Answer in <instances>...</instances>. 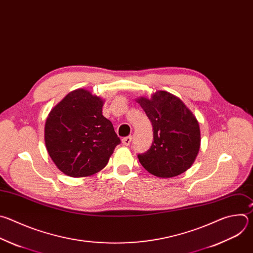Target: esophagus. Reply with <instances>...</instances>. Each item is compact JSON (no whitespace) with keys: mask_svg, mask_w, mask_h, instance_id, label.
<instances>
[{"mask_svg":"<svg viewBox=\"0 0 253 253\" xmlns=\"http://www.w3.org/2000/svg\"><path fill=\"white\" fill-rule=\"evenodd\" d=\"M131 136L129 135V136H126V137H124L123 139H122V141H123V143L125 144V145H129L130 144V142H131Z\"/></svg>","mask_w":253,"mask_h":253,"instance_id":"34e87169","label":"esophagus"}]
</instances>
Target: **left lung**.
Returning <instances> with one entry per match:
<instances>
[{
	"label": "left lung",
	"mask_w": 253,
	"mask_h": 253,
	"mask_svg": "<svg viewBox=\"0 0 253 253\" xmlns=\"http://www.w3.org/2000/svg\"><path fill=\"white\" fill-rule=\"evenodd\" d=\"M153 125L154 140L137 159L151 174L173 177L187 170L199 150L198 122L181 100L164 90L137 99Z\"/></svg>",
	"instance_id": "left-lung-1"
}]
</instances>
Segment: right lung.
<instances>
[{"mask_svg": "<svg viewBox=\"0 0 253 253\" xmlns=\"http://www.w3.org/2000/svg\"><path fill=\"white\" fill-rule=\"evenodd\" d=\"M104 100L79 88L65 96L44 126L47 153L57 168L73 177L103 169L121 143L111 121L103 116Z\"/></svg>", "mask_w": 253, "mask_h": 253, "instance_id": "add662e5", "label": "right lung"}]
</instances>
